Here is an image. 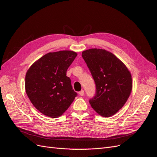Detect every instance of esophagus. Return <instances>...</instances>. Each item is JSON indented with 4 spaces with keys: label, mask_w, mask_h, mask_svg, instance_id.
Here are the masks:
<instances>
[{
    "label": "esophagus",
    "mask_w": 157,
    "mask_h": 157,
    "mask_svg": "<svg viewBox=\"0 0 157 157\" xmlns=\"http://www.w3.org/2000/svg\"><path fill=\"white\" fill-rule=\"evenodd\" d=\"M78 94H79V95H80V96H82L83 95H84V90H81V91H80V92H78Z\"/></svg>",
    "instance_id": "34e87169"
}]
</instances>
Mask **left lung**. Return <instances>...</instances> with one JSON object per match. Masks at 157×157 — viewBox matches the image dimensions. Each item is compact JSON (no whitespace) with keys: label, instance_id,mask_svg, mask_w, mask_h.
<instances>
[{"label":"left lung","instance_id":"8db88e82","mask_svg":"<svg viewBox=\"0 0 157 157\" xmlns=\"http://www.w3.org/2000/svg\"><path fill=\"white\" fill-rule=\"evenodd\" d=\"M82 56L96 84V95L89 100L90 105L103 117L114 115L124 106L132 92L130 72L119 59L105 50H86Z\"/></svg>","mask_w":157,"mask_h":157}]
</instances>
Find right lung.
Wrapping results in <instances>:
<instances>
[{
	"mask_svg": "<svg viewBox=\"0 0 157 157\" xmlns=\"http://www.w3.org/2000/svg\"><path fill=\"white\" fill-rule=\"evenodd\" d=\"M73 51L49 52L36 61L25 75V91L35 107L43 115H62L77 96L66 76L77 57Z\"/></svg>",
	"mask_w": 157,
	"mask_h": 157,
	"instance_id": "right-lung-1",
	"label": "right lung"
}]
</instances>
